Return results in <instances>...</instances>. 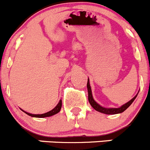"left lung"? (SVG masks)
Listing matches in <instances>:
<instances>
[{
    "label": "left lung",
    "mask_w": 150,
    "mask_h": 150,
    "mask_svg": "<svg viewBox=\"0 0 150 150\" xmlns=\"http://www.w3.org/2000/svg\"><path fill=\"white\" fill-rule=\"evenodd\" d=\"M87 88H88V100H89V103L91 105V106L94 108V109L96 110L97 111L100 113H105V114H117V113H120L124 112L126 109L131 105L132 103H133L134 100H135V98L137 96L138 93L137 94L132 100H129V102H127V103L124 104L123 105H121L120 108H104V107H102L101 105H99L98 103H96L95 100L93 98L92 95V91H91V86H90V82L89 79H88V83H87Z\"/></svg>",
    "instance_id": "8db88e82"
}]
</instances>
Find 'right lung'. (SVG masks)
I'll list each match as a JSON object with an SVG mask.
<instances>
[{"instance_id":"right-lung-1","label":"right lung","mask_w":150,"mask_h":150,"mask_svg":"<svg viewBox=\"0 0 150 150\" xmlns=\"http://www.w3.org/2000/svg\"><path fill=\"white\" fill-rule=\"evenodd\" d=\"M61 107H62V100H59L57 105L56 106H55L52 110H51V111H48V112H47L45 113H42V114H32V113H29L28 112H26V111H24V112L26 113V114H28L30 116H32V117L45 118V117H49V116H53V115H54V114H56V113H59V111H60Z\"/></svg>"}]
</instances>
